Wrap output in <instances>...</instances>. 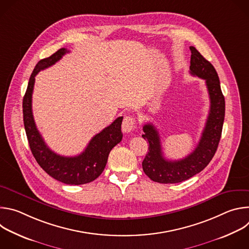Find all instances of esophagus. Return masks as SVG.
<instances>
[{
	"label": "esophagus",
	"mask_w": 249,
	"mask_h": 249,
	"mask_svg": "<svg viewBox=\"0 0 249 249\" xmlns=\"http://www.w3.org/2000/svg\"><path fill=\"white\" fill-rule=\"evenodd\" d=\"M135 117L133 116H126L124 117L123 119V122H122V130L124 133H130L134 127H135Z\"/></svg>",
	"instance_id": "obj_1"
}]
</instances>
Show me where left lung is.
<instances>
[{"label": "left lung", "mask_w": 249, "mask_h": 249, "mask_svg": "<svg viewBox=\"0 0 249 249\" xmlns=\"http://www.w3.org/2000/svg\"><path fill=\"white\" fill-rule=\"evenodd\" d=\"M190 74L206 81L210 96V112L201 139L195 150L182 160H168L164 159L158 130L152 123L143 127L145 140L149 142V153L142 165L150 178L159 183H178L202 171L211 161L218 149L225 120V97L219 76L208 60L193 46L190 47Z\"/></svg>", "instance_id": "1"}]
</instances>
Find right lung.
I'll return each mask as SVG.
<instances>
[{"instance_id": "1", "label": "right lung", "mask_w": 249, "mask_h": 249, "mask_svg": "<svg viewBox=\"0 0 249 249\" xmlns=\"http://www.w3.org/2000/svg\"><path fill=\"white\" fill-rule=\"evenodd\" d=\"M68 52L69 50L66 48H61L50 57L40 60L35 66L22 100L23 124L31 153L42 169L60 182L80 185L93 181L104 170L110 151L122 140L123 117H118L109 126L96 134L79 156L63 157L48 148L35 125L32 114L31 102L35 76L41 70L54 65Z\"/></svg>"}]
</instances>
